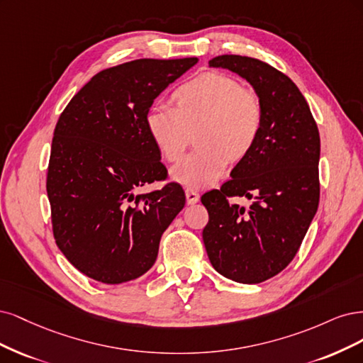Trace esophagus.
Segmentation results:
<instances>
[{
	"instance_id": "1",
	"label": "esophagus",
	"mask_w": 363,
	"mask_h": 363,
	"mask_svg": "<svg viewBox=\"0 0 363 363\" xmlns=\"http://www.w3.org/2000/svg\"><path fill=\"white\" fill-rule=\"evenodd\" d=\"M185 197H186V203L189 205H194L199 202V199H201V196H199V193L193 189H186L185 190Z\"/></svg>"
}]
</instances>
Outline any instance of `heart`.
<instances>
[{"instance_id": "b5f03b06", "label": "heart", "mask_w": 363, "mask_h": 363, "mask_svg": "<svg viewBox=\"0 0 363 363\" xmlns=\"http://www.w3.org/2000/svg\"><path fill=\"white\" fill-rule=\"evenodd\" d=\"M174 107L154 104L147 110L146 131L161 157L178 161L191 142L199 145L172 170L186 186H209L225 173L229 161L247 157L258 142L264 105L256 90L235 78L205 72L185 81L172 95Z\"/></svg>"}]
</instances>
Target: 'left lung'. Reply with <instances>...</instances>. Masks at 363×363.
<instances>
[{"mask_svg":"<svg viewBox=\"0 0 363 363\" xmlns=\"http://www.w3.org/2000/svg\"><path fill=\"white\" fill-rule=\"evenodd\" d=\"M247 79L264 105V123L250 154L220 190L202 196L209 221L203 244L216 270L240 284H261L294 259L320 202V133L298 87L258 58L218 55ZM253 198L245 210L230 196Z\"/></svg>","mask_w":363,"mask_h":363,"instance_id":"1","label":"left lung"}]
</instances>
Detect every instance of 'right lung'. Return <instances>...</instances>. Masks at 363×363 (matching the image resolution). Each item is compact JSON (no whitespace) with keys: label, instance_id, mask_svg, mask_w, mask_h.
I'll return each mask as SVG.
<instances>
[{"label":"right lung","instance_id":"obj_1","mask_svg":"<svg viewBox=\"0 0 363 363\" xmlns=\"http://www.w3.org/2000/svg\"><path fill=\"white\" fill-rule=\"evenodd\" d=\"M196 63L140 58L104 69L58 118L46 177L52 232L67 261L90 279L116 285L145 274L185 205L177 182L146 194L135 189L167 178L145 118Z\"/></svg>","mask_w":363,"mask_h":363}]
</instances>
